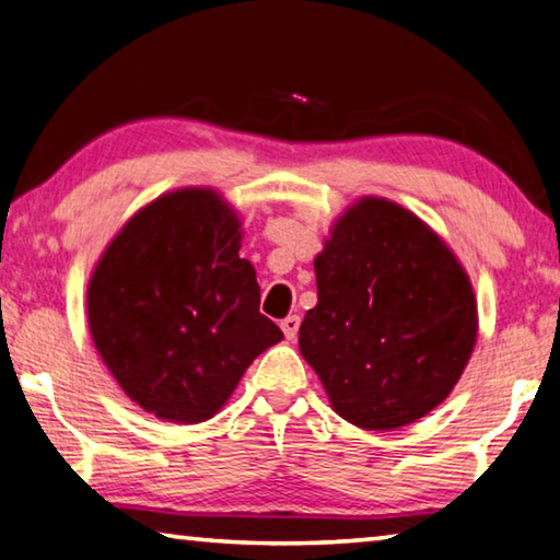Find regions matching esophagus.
I'll use <instances>...</instances> for the list:
<instances>
[{"mask_svg":"<svg viewBox=\"0 0 560 560\" xmlns=\"http://www.w3.org/2000/svg\"><path fill=\"white\" fill-rule=\"evenodd\" d=\"M299 326H301V318L299 316H287L281 320V330H283V336H287L289 340H293L299 336Z\"/></svg>","mask_w":560,"mask_h":560,"instance_id":"1","label":"esophagus"}]
</instances>
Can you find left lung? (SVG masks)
Instances as JSON below:
<instances>
[{
  "label": "left lung",
  "mask_w": 560,
  "mask_h": 560,
  "mask_svg": "<svg viewBox=\"0 0 560 560\" xmlns=\"http://www.w3.org/2000/svg\"><path fill=\"white\" fill-rule=\"evenodd\" d=\"M318 303L299 348L334 410L395 430L434 410L477 340L467 273L428 224L365 197L340 217L316 261Z\"/></svg>",
  "instance_id": "1"
}]
</instances>
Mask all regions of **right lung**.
<instances>
[{"label":"right lung","mask_w":560,"mask_h":560,"mask_svg":"<svg viewBox=\"0 0 560 560\" xmlns=\"http://www.w3.org/2000/svg\"><path fill=\"white\" fill-rule=\"evenodd\" d=\"M240 240V220L212 189H179L132 217L93 271V343L130 400L160 420H210L283 338L259 314Z\"/></svg>","instance_id":"add662e5"}]
</instances>
